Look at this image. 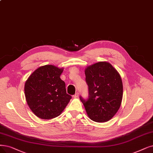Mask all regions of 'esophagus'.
I'll return each instance as SVG.
<instances>
[{"label": "esophagus", "instance_id": "esophagus-1", "mask_svg": "<svg viewBox=\"0 0 153 153\" xmlns=\"http://www.w3.org/2000/svg\"><path fill=\"white\" fill-rule=\"evenodd\" d=\"M73 97H74V98H75V99H76V98H78V97H79V94L78 93H76Z\"/></svg>", "mask_w": 153, "mask_h": 153}]
</instances>
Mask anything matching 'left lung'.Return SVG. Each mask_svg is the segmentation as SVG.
I'll return each instance as SVG.
<instances>
[{"instance_id": "1", "label": "left lung", "mask_w": 153, "mask_h": 153, "mask_svg": "<svg viewBox=\"0 0 153 153\" xmlns=\"http://www.w3.org/2000/svg\"><path fill=\"white\" fill-rule=\"evenodd\" d=\"M89 97L83 103L88 117L97 123L111 120L119 111L123 96L120 75L108 62H100L88 66L85 70Z\"/></svg>"}]
</instances>
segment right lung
Wrapping results in <instances>:
<instances>
[{"instance_id":"add662e5","label":"right lung","mask_w":153,"mask_h":153,"mask_svg":"<svg viewBox=\"0 0 153 153\" xmlns=\"http://www.w3.org/2000/svg\"><path fill=\"white\" fill-rule=\"evenodd\" d=\"M63 68L47 65L39 67L28 77L24 85L27 105L41 119L59 116L71 96L66 94L65 83L60 78Z\"/></svg>"}]
</instances>
